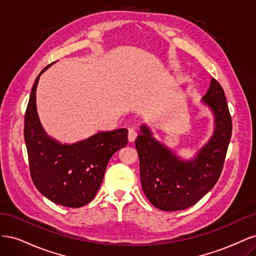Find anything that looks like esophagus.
Returning a JSON list of instances; mask_svg holds the SVG:
<instances>
[{
	"mask_svg": "<svg viewBox=\"0 0 256 256\" xmlns=\"http://www.w3.org/2000/svg\"><path fill=\"white\" fill-rule=\"evenodd\" d=\"M138 136V131L134 128H130L128 131V141L130 143H134Z\"/></svg>",
	"mask_w": 256,
	"mask_h": 256,
	"instance_id": "1",
	"label": "esophagus"
}]
</instances>
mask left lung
<instances>
[{
    "mask_svg": "<svg viewBox=\"0 0 256 256\" xmlns=\"http://www.w3.org/2000/svg\"><path fill=\"white\" fill-rule=\"evenodd\" d=\"M202 102L214 115V134L196 157L184 160L152 136L150 128L141 125L134 142L142 189L150 202L160 210L189 208L218 182L232 136V118L224 90L214 78Z\"/></svg>",
    "mask_w": 256,
    "mask_h": 256,
    "instance_id": "obj_1",
    "label": "left lung"
}]
</instances>
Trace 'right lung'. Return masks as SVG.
Listing matches in <instances>:
<instances>
[{"mask_svg": "<svg viewBox=\"0 0 256 256\" xmlns=\"http://www.w3.org/2000/svg\"><path fill=\"white\" fill-rule=\"evenodd\" d=\"M38 74L24 116V140L30 176L36 188L53 203L79 208L95 198L113 154L128 143V130L100 131L74 144H62L44 130L36 108Z\"/></svg>", "mask_w": 256, "mask_h": 256, "instance_id": "1", "label": "right lung"}]
</instances>
